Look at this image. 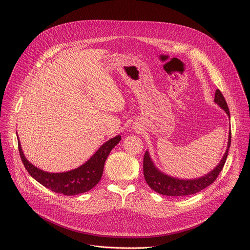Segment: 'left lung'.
Returning <instances> with one entry per match:
<instances>
[{"label": "left lung", "instance_id": "left-lung-1", "mask_svg": "<svg viewBox=\"0 0 250 250\" xmlns=\"http://www.w3.org/2000/svg\"><path fill=\"white\" fill-rule=\"evenodd\" d=\"M215 103H217L221 106V108L228 114L229 117L230 116L225 97L223 96L222 92L219 89L216 91V94H215ZM230 140H231V130H229V142H228V147H227L226 153L222 158L221 162L218 164V166L213 170H211L209 173H208L207 175L193 180H181V179H178V178H173L171 176H168L162 173L154 166L152 160L150 159L148 151H146L144 157V174H145L146 181L152 190H154L156 193H159L161 195L182 197V196H189V195L196 194L204 190L208 186H209L211 183L215 182V180L218 178L220 172L223 170L224 165L226 163L228 153L230 147Z\"/></svg>", "mask_w": 250, "mask_h": 250}]
</instances>
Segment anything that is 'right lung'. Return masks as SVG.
<instances>
[{
    "instance_id": "right-lung-1",
    "label": "right lung",
    "mask_w": 250,
    "mask_h": 250,
    "mask_svg": "<svg viewBox=\"0 0 250 250\" xmlns=\"http://www.w3.org/2000/svg\"><path fill=\"white\" fill-rule=\"evenodd\" d=\"M121 138V135L111 138L82 166L62 173H49L33 166L24 157L19 137L18 144L21 161L33 179L55 193L63 194L65 196H74L88 192L100 182L106 157L119 144Z\"/></svg>"
}]
</instances>
